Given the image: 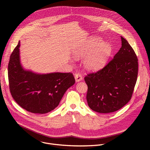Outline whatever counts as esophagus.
<instances>
[{"instance_id": "34e87169", "label": "esophagus", "mask_w": 150, "mask_h": 150, "mask_svg": "<svg viewBox=\"0 0 150 150\" xmlns=\"http://www.w3.org/2000/svg\"><path fill=\"white\" fill-rule=\"evenodd\" d=\"M75 81L76 82H78V81H80L83 80V77L81 76V74H75Z\"/></svg>"}]
</instances>
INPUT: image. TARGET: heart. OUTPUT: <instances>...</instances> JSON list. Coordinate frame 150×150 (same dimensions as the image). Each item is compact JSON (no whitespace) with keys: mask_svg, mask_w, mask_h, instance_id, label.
Masks as SVG:
<instances>
[{"mask_svg":"<svg viewBox=\"0 0 150 150\" xmlns=\"http://www.w3.org/2000/svg\"><path fill=\"white\" fill-rule=\"evenodd\" d=\"M111 52L110 45L102 43L98 39H91L84 45L76 49L74 52L76 58L85 57L83 64L89 70H97L103 67Z\"/></svg>","mask_w":150,"mask_h":150,"instance_id":"1","label":"heart"}]
</instances>
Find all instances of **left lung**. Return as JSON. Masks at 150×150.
<instances>
[{
	"label": "left lung",
	"mask_w": 150,
	"mask_h": 150,
	"mask_svg": "<svg viewBox=\"0 0 150 150\" xmlns=\"http://www.w3.org/2000/svg\"><path fill=\"white\" fill-rule=\"evenodd\" d=\"M121 39V48L107 65L84 77L88 106L99 113L113 112L127 104L136 83L137 57L128 42Z\"/></svg>",
	"instance_id": "1"
}]
</instances>
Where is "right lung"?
<instances>
[{"mask_svg": "<svg viewBox=\"0 0 150 150\" xmlns=\"http://www.w3.org/2000/svg\"><path fill=\"white\" fill-rule=\"evenodd\" d=\"M20 42L12 52L8 66L10 91L16 102L35 114H45L57 108L66 91L75 83L72 73L35 74L23 69Z\"/></svg>", "mask_w": 150, "mask_h": 150, "instance_id": "obj_1", "label": "right lung"}]
</instances>
